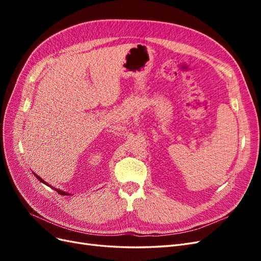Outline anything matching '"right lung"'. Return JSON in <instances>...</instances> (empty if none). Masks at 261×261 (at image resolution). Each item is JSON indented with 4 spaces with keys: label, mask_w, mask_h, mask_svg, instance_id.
<instances>
[{
    "label": "right lung",
    "mask_w": 261,
    "mask_h": 261,
    "mask_svg": "<svg viewBox=\"0 0 261 261\" xmlns=\"http://www.w3.org/2000/svg\"><path fill=\"white\" fill-rule=\"evenodd\" d=\"M34 175H35V176H36V177H37V178H38L39 180H40V181H42V183H43V184H45V185H49V184H46V181H44V180H43V179H42V178H41L40 176H39V175H37V174H35V173H34ZM50 187H51V188H53L52 186H50ZM53 189H54V188H53ZM55 191H57V192H58V193H59L60 195H63V196H66V195H69L68 193H65V192H63V191H61V189H58V188H55Z\"/></svg>",
    "instance_id": "right-lung-1"
}]
</instances>
